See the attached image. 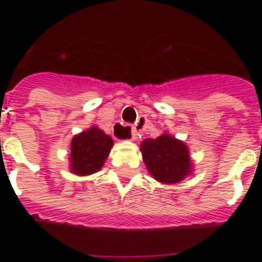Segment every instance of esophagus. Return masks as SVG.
Wrapping results in <instances>:
<instances>
[{"instance_id": "1", "label": "esophagus", "mask_w": 262, "mask_h": 262, "mask_svg": "<svg viewBox=\"0 0 262 262\" xmlns=\"http://www.w3.org/2000/svg\"><path fill=\"white\" fill-rule=\"evenodd\" d=\"M139 128H140V123H138L136 126L131 127V138H133V140L138 139ZM115 131H117L118 134H124L127 131V127L123 126L122 123H117V124H115V127H114V133H115Z\"/></svg>"}]
</instances>
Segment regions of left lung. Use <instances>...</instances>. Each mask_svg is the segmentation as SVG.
Wrapping results in <instances>:
<instances>
[{"instance_id":"obj_1","label":"left lung","mask_w":262,"mask_h":262,"mask_svg":"<svg viewBox=\"0 0 262 262\" xmlns=\"http://www.w3.org/2000/svg\"><path fill=\"white\" fill-rule=\"evenodd\" d=\"M140 151L148 172L159 182L177 184L193 172L187 145L169 134L143 140Z\"/></svg>"}]
</instances>
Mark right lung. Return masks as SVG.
I'll list each match as a JSON object with an SVG mask.
<instances>
[{"mask_svg": "<svg viewBox=\"0 0 262 262\" xmlns=\"http://www.w3.org/2000/svg\"><path fill=\"white\" fill-rule=\"evenodd\" d=\"M113 145V139L96 126L73 136L69 154L71 172L78 176L98 172L105 164Z\"/></svg>", "mask_w": 262, "mask_h": 262, "instance_id": "right-lung-1", "label": "right lung"}]
</instances>
